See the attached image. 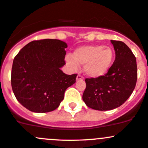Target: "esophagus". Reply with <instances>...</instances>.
Masks as SVG:
<instances>
[{"instance_id":"34e87169","label":"esophagus","mask_w":148,"mask_h":148,"mask_svg":"<svg viewBox=\"0 0 148 148\" xmlns=\"http://www.w3.org/2000/svg\"><path fill=\"white\" fill-rule=\"evenodd\" d=\"M84 79V77L80 74H78L77 77V80H83Z\"/></svg>"}]
</instances>
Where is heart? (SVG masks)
Instances as JSON below:
<instances>
[{
    "mask_svg": "<svg viewBox=\"0 0 148 148\" xmlns=\"http://www.w3.org/2000/svg\"><path fill=\"white\" fill-rule=\"evenodd\" d=\"M114 60V52L110 47L103 45L82 46L74 51V56H67L66 61L72 69L78 64H84L85 73L91 77H99L108 71Z\"/></svg>",
    "mask_w": 148,
    "mask_h": 148,
    "instance_id": "1",
    "label": "heart"
}]
</instances>
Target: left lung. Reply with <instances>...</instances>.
Listing matches in <instances>:
<instances>
[{"label":"left lung","instance_id":"obj_1","mask_svg":"<svg viewBox=\"0 0 148 148\" xmlns=\"http://www.w3.org/2000/svg\"><path fill=\"white\" fill-rule=\"evenodd\" d=\"M115 60L107 73L97 78H86L82 99L86 106L100 111L120 107L130 97L138 79L136 58L121 41H111Z\"/></svg>","mask_w":148,"mask_h":148}]
</instances>
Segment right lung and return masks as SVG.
Wrapping results in <instances>:
<instances>
[{
  "label": "right lung",
  "mask_w": 148,
  "mask_h": 148,
  "mask_svg": "<svg viewBox=\"0 0 148 148\" xmlns=\"http://www.w3.org/2000/svg\"><path fill=\"white\" fill-rule=\"evenodd\" d=\"M66 44L58 39L31 41L13 59L11 86L22 105L34 112L56 110L77 74L67 75L60 69L66 64Z\"/></svg>",
  "instance_id": "right-lung-1"
}]
</instances>
